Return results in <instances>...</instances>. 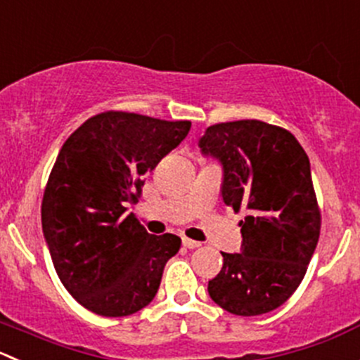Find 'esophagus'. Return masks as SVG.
<instances>
[{
  "label": "esophagus",
  "mask_w": 360,
  "mask_h": 360,
  "mask_svg": "<svg viewBox=\"0 0 360 360\" xmlns=\"http://www.w3.org/2000/svg\"><path fill=\"white\" fill-rule=\"evenodd\" d=\"M183 246L188 248V250H195V248L200 246V243L193 239H188V237H183Z\"/></svg>",
  "instance_id": "esophagus-1"
}]
</instances>
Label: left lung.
<instances>
[{
    "label": "left lung",
    "instance_id": "obj_1",
    "mask_svg": "<svg viewBox=\"0 0 360 360\" xmlns=\"http://www.w3.org/2000/svg\"><path fill=\"white\" fill-rule=\"evenodd\" d=\"M198 148L221 165L223 202L246 211L240 253H221L209 295L233 315L273 311L297 290L319 243L308 155L290 131L257 120L212 124Z\"/></svg>",
    "mask_w": 360,
    "mask_h": 360
}]
</instances>
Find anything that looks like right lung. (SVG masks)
Segmentation results:
<instances>
[{
	"instance_id": "right-lung-1",
	"label": "right lung",
	"mask_w": 360,
	"mask_h": 360,
	"mask_svg": "<svg viewBox=\"0 0 360 360\" xmlns=\"http://www.w3.org/2000/svg\"><path fill=\"white\" fill-rule=\"evenodd\" d=\"M190 128V121L110 110L89 117L63 144L45 188L41 229L59 280L89 311L128 316L155 299L181 239L149 233L127 205Z\"/></svg>"
}]
</instances>
